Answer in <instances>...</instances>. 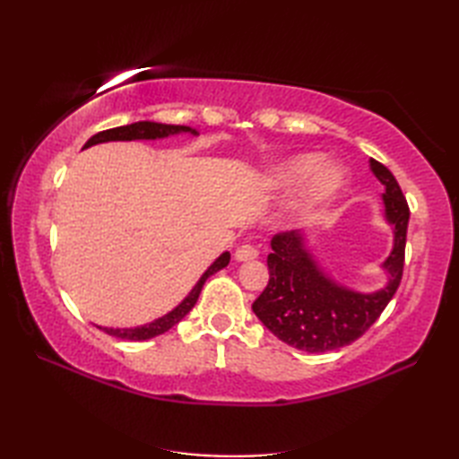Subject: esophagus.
Instances as JSON below:
<instances>
[{
  "instance_id": "1",
  "label": "esophagus",
  "mask_w": 459,
  "mask_h": 459,
  "mask_svg": "<svg viewBox=\"0 0 459 459\" xmlns=\"http://www.w3.org/2000/svg\"><path fill=\"white\" fill-rule=\"evenodd\" d=\"M235 258H237L238 262L256 260V258H258V250H256L255 247H250V245H242V247H238V248H237V252H235Z\"/></svg>"
}]
</instances>
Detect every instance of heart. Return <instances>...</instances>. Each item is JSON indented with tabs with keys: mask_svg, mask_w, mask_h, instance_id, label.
<instances>
[{
	"mask_svg": "<svg viewBox=\"0 0 459 459\" xmlns=\"http://www.w3.org/2000/svg\"><path fill=\"white\" fill-rule=\"evenodd\" d=\"M321 153H298L272 165L264 173V185L272 191H290L301 184L281 214L284 224H296L325 207L345 187V173L337 165H324Z\"/></svg>",
	"mask_w": 459,
	"mask_h": 459,
	"instance_id": "b5f03b06",
	"label": "heart"
}]
</instances>
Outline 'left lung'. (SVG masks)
Returning <instances> with one entry per match:
<instances>
[{
  "instance_id": "1",
  "label": "left lung",
  "mask_w": 459,
  "mask_h": 459,
  "mask_svg": "<svg viewBox=\"0 0 459 459\" xmlns=\"http://www.w3.org/2000/svg\"><path fill=\"white\" fill-rule=\"evenodd\" d=\"M368 165L385 185L380 199L385 221L393 229V250L380 264L386 274L383 288L357 291L329 276L309 250L304 229L272 238L270 280L252 311L280 341L307 353H325L353 343L383 314L403 280L411 211L394 175L377 160Z\"/></svg>"
}]
</instances>
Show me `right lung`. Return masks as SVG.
<instances>
[{
  "mask_svg": "<svg viewBox=\"0 0 459 459\" xmlns=\"http://www.w3.org/2000/svg\"><path fill=\"white\" fill-rule=\"evenodd\" d=\"M178 134L199 135V132L195 128H189V126H175V124H160V122L143 120V122L118 126V128L94 134L92 138L84 143L82 150L91 148V145H96V143H106V142L163 140V138H169V135H178ZM229 262H230V252H222V255L217 260H214L207 270L203 272V276L197 280V284L193 286V290L179 301L178 306H175L171 311H168L165 316L150 321V324L138 325V327H102V325H96V327L102 329L104 333H108L112 337H118V339H126V341H145V339L158 337V335L165 333V331H169L173 325H178L179 321L189 314V311L195 307V304H197L199 294H201V290L204 286V281H207V278L212 276V274H217L219 270L227 268Z\"/></svg>",
  "mask_w": 459,
  "mask_h": 459,
  "instance_id": "obj_1",
  "label": "right lung"
}]
</instances>
